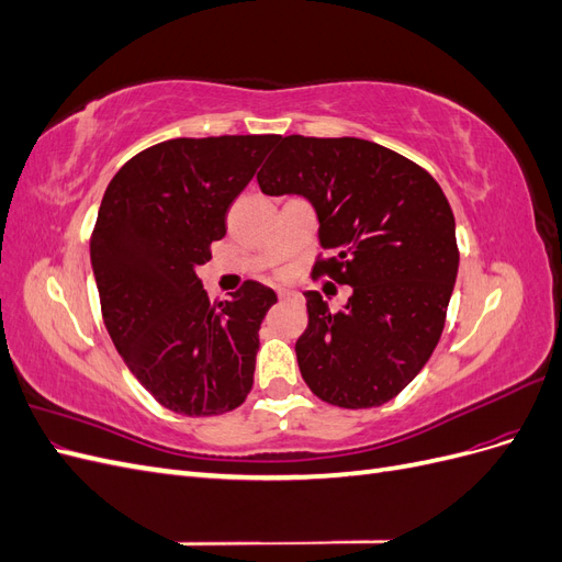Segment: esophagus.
Segmentation results:
<instances>
[{
	"label": "esophagus",
	"instance_id": "esophagus-1",
	"mask_svg": "<svg viewBox=\"0 0 562 562\" xmlns=\"http://www.w3.org/2000/svg\"><path fill=\"white\" fill-rule=\"evenodd\" d=\"M293 300H297L295 293H291V291H279V302H293Z\"/></svg>",
	"mask_w": 562,
	"mask_h": 562
}]
</instances>
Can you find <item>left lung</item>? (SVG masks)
<instances>
[{
  "label": "left lung",
  "mask_w": 562,
  "mask_h": 562,
  "mask_svg": "<svg viewBox=\"0 0 562 562\" xmlns=\"http://www.w3.org/2000/svg\"><path fill=\"white\" fill-rule=\"evenodd\" d=\"M258 173L269 196L302 194L318 215L314 274L351 285L330 312L307 293L302 380L337 407H378L415 380L446 326L457 279L454 215L429 171L361 138L285 135Z\"/></svg>",
  "instance_id": "left-lung-1"
}]
</instances>
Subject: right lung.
Segmentation results:
<instances>
[{
	"instance_id": "obj_1",
	"label": "right lung",
	"mask_w": 562,
	"mask_h": 562,
	"mask_svg": "<svg viewBox=\"0 0 562 562\" xmlns=\"http://www.w3.org/2000/svg\"><path fill=\"white\" fill-rule=\"evenodd\" d=\"M279 135L176 138L138 151L108 184L91 234L100 312L128 370L187 417L225 415L252 386L274 291L244 281L211 302L196 269Z\"/></svg>"
}]
</instances>
